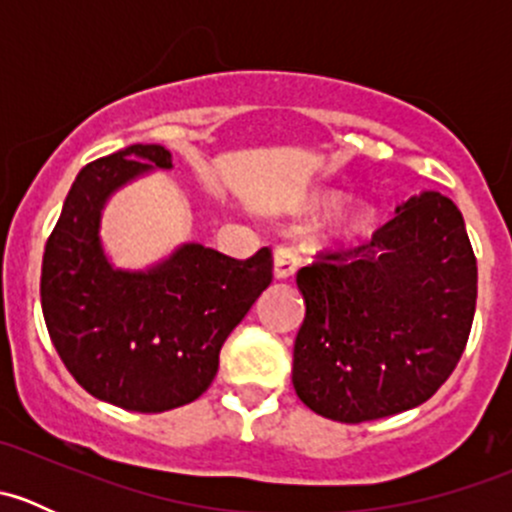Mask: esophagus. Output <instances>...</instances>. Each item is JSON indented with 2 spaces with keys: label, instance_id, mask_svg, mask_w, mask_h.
Listing matches in <instances>:
<instances>
[{
  "label": "esophagus",
  "instance_id": "1",
  "mask_svg": "<svg viewBox=\"0 0 512 512\" xmlns=\"http://www.w3.org/2000/svg\"><path fill=\"white\" fill-rule=\"evenodd\" d=\"M297 270V257H294L292 250L287 247H280L275 250V257H272V272H275L277 280H289Z\"/></svg>",
  "mask_w": 512,
  "mask_h": 512
}]
</instances>
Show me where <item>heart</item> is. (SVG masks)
Returning a JSON list of instances; mask_svg holds the SVG:
<instances>
[{
  "label": "heart",
  "mask_w": 512,
  "mask_h": 512,
  "mask_svg": "<svg viewBox=\"0 0 512 512\" xmlns=\"http://www.w3.org/2000/svg\"><path fill=\"white\" fill-rule=\"evenodd\" d=\"M349 203V195L344 190L317 188L304 198L302 213L307 218H327L342 210ZM379 230V210L371 203H356L344 210L327 230L314 237V250L327 252H354L369 245L374 232Z\"/></svg>",
  "instance_id": "heart-1"
}]
</instances>
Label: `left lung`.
I'll return each mask as SVG.
<instances>
[{
  "label": "left lung",
  "mask_w": 512,
  "mask_h": 512,
  "mask_svg": "<svg viewBox=\"0 0 512 512\" xmlns=\"http://www.w3.org/2000/svg\"><path fill=\"white\" fill-rule=\"evenodd\" d=\"M297 287L307 309L294 391L314 414L361 423L414 409L451 376L476 314L478 267L461 210L423 190L369 245L302 267Z\"/></svg>",
  "instance_id": "8db88e82"
}]
</instances>
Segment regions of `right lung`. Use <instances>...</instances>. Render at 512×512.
<instances>
[{"mask_svg":"<svg viewBox=\"0 0 512 512\" xmlns=\"http://www.w3.org/2000/svg\"><path fill=\"white\" fill-rule=\"evenodd\" d=\"M156 170H173L158 143L81 168L41 262V312L64 366L91 396L141 414L178 409L213 384L225 339L272 282L267 247L232 260L183 242L143 270L113 265L103 210Z\"/></svg>","mask_w":512,"mask_h":512,"instance_id":"obj_1","label":"right lung"}]
</instances>
